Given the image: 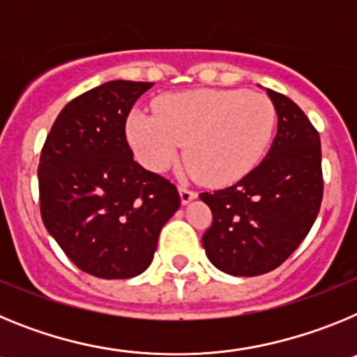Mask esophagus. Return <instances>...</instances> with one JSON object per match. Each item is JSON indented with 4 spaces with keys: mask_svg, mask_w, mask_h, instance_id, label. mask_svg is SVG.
I'll return each instance as SVG.
<instances>
[{
    "mask_svg": "<svg viewBox=\"0 0 357 357\" xmlns=\"http://www.w3.org/2000/svg\"><path fill=\"white\" fill-rule=\"evenodd\" d=\"M178 193H181L182 206H188L189 202L195 200V198H197V193H195V191H191V189L184 188V185H181V188H178Z\"/></svg>",
    "mask_w": 357,
    "mask_h": 357,
    "instance_id": "obj_1",
    "label": "esophagus"
}]
</instances>
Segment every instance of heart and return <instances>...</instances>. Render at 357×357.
<instances>
[{"label": "heart", "mask_w": 357, "mask_h": 357, "mask_svg": "<svg viewBox=\"0 0 357 357\" xmlns=\"http://www.w3.org/2000/svg\"><path fill=\"white\" fill-rule=\"evenodd\" d=\"M153 112L134 109L125 132L135 159L150 172H166L184 144V160L197 181L229 185L261 162L275 132V109L264 94L239 89H198L157 98Z\"/></svg>", "instance_id": "obj_1"}]
</instances>
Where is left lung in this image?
<instances>
[{
	"instance_id": "left-lung-1",
	"label": "left lung",
	"mask_w": 357,
	"mask_h": 357,
	"mask_svg": "<svg viewBox=\"0 0 357 357\" xmlns=\"http://www.w3.org/2000/svg\"><path fill=\"white\" fill-rule=\"evenodd\" d=\"M266 94L277 112L266 157L234 185L200 195L213 213L202 245L218 270L234 277L284 263L313 227L324 195L320 135L288 96Z\"/></svg>"
}]
</instances>
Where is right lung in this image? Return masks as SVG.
I'll return each mask as SVG.
<instances>
[{
    "label": "right lung",
    "instance_id": "add662e5",
    "mask_svg": "<svg viewBox=\"0 0 357 357\" xmlns=\"http://www.w3.org/2000/svg\"><path fill=\"white\" fill-rule=\"evenodd\" d=\"M151 85L112 80L75 98L40 151L44 227L82 272L100 279L143 273L181 207L175 185L135 162L125 135L132 105Z\"/></svg>",
    "mask_w": 357,
    "mask_h": 357
}]
</instances>
